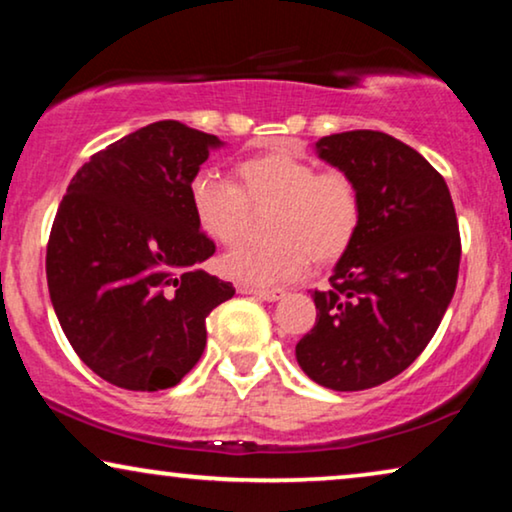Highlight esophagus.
<instances>
[{
  "label": "esophagus",
  "instance_id": "obj_1",
  "mask_svg": "<svg viewBox=\"0 0 512 512\" xmlns=\"http://www.w3.org/2000/svg\"><path fill=\"white\" fill-rule=\"evenodd\" d=\"M237 291L247 293V296H254L258 300H265V303H275V300L284 298L282 289H254V286H237Z\"/></svg>",
  "mask_w": 512,
  "mask_h": 512
}]
</instances>
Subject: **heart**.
Wrapping results in <instances>:
<instances>
[{
	"instance_id": "obj_1",
	"label": "heart",
	"mask_w": 512,
	"mask_h": 512,
	"mask_svg": "<svg viewBox=\"0 0 512 512\" xmlns=\"http://www.w3.org/2000/svg\"><path fill=\"white\" fill-rule=\"evenodd\" d=\"M242 186L198 174L188 202L198 226L221 244H237L249 233L251 207L272 209L270 244H244L221 258V270L251 286H277L303 277L312 258L333 263L352 247L361 226V193L340 170L319 167L286 151L242 160Z\"/></svg>"
}]
</instances>
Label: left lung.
<instances>
[{"label": "left lung", "mask_w": 512, "mask_h": 512, "mask_svg": "<svg viewBox=\"0 0 512 512\" xmlns=\"http://www.w3.org/2000/svg\"><path fill=\"white\" fill-rule=\"evenodd\" d=\"M314 151L356 181L361 226L331 289L314 291L317 324L296 359L321 387L361 391L403 373L438 331L457 289V214L445 179L396 137L338 132Z\"/></svg>", "instance_id": "1"}]
</instances>
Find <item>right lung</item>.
<instances>
[{
	"label": "right lung",
	"mask_w": 512,
	"mask_h": 512,
	"mask_svg": "<svg viewBox=\"0 0 512 512\" xmlns=\"http://www.w3.org/2000/svg\"><path fill=\"white\" fill-rule=\"evenodd\" d=\"M221 146L158 121L95 153L69 181L46 249L48 293L69 345L109 384H179L205 352L209 312L235 296L202 270L216 247L188 202Z\"/></svg>",
	"instance_id": "1"
}]
</instances>
